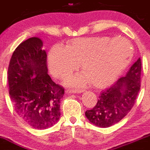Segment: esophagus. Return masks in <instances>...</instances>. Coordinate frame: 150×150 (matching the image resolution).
<instances>
[{"label": "esophagus", "instance_id": "34e87169", "mask_svg": "<svg viewBox=\"0 0 150 150\" xmlns=\"http://www.w3.org/2000/svg\"><path fill=\"white\" fill-rule=\"evenodd\" d=\"M84 90L82 89H68L67 91V92H69V93H81L83 92Z\"/></svg>", "mask_w": 150, "mask_h": 150}]
</instances>
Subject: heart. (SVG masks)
I'll return each instance as SVG.
<instances>
[{
  "label": "heart",
  "mask_w": 150,
  "mask_h": 150,
  "mask_svg": "<svg viewBox=\"0 0 150 150\" xmlns=\"http://www.w3.org/2000/svg\"><path fill=\"white\" fill-rule=\"evenodd\" d=\"M133 55L131 45L122 37L93 36L78 38L68 43L66 47L53 46L48 55L52 73L60 78H67L79 67L83 73L71 78L72 86H91L102 88L112 83L125 69Z\"/></svg>",
  "instance_id": "1"
}]
</instances>
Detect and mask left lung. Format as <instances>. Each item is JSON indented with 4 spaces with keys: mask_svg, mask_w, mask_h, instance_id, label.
Here are the masks:
<instances>
[{
    "mask_svg": "<svg viewBox=\"0 0 150 150\" xmlns=\"http://www.w3.org/2000/svg\"><path fill=\"white\" fill-rule=\"evenodd\" d=\"M141 73L139 58L125 76L102 91L94 107L86 111L87 119L100 127H110L122 120L133 107L140 91Z\"/></svg>",
    "mask_w": 150,
    "mask_h": 150,
    "instance_id": "left-lung-1",
    "label": "left lung"
}]
</instances>
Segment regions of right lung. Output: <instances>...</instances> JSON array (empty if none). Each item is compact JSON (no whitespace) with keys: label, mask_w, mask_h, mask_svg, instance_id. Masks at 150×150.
<instances>
[{"label":"right lung","mask_w":150,"mask_h":150,"mask_svg":"<svg viewBox=\"0 0 150 150\" xmlns=\"http://www.w3.org/2000/svg\"><path fill=\"white\" fill-rule=\"evenodd\" d=\"M42 42L32 37L20 43L8 68L11 103L17 115L35 129L54 125L61 115L60 103L64 88L47 74V54Z\"/></svg>","instance_id":"1"}]
</instances>
